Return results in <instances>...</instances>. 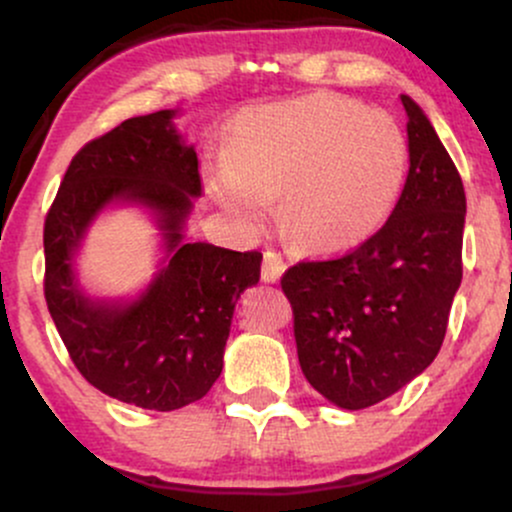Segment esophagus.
<instances>
[{"label": "esophagus", "instance_id": "34e87169", "mask_svg": "<svg viewBox=\"0 0 512 512\" xmlns=\"http://www.w3.org/2000/svg\"><path fill=\"white\" fill-rule=\"evenodd\" d=\"M284 269H286V262L279 252H274V250L264 252V257H262V279L264 281H276L281 274H284Z\"/></svg>", "mask_w": 512, "mask_h": 512}]
</instances>
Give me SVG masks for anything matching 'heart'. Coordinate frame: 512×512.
I'll return each instance as SVG.
<instances>
[{
	"mask_svg": "<svg viewBox=\"0 0 512 512\" xmlns=\"http://www.w3.org/2000/svg\"><path fill=\"white\" fill-rule=\"evenodd\" d=\"M407 170L409 142L395 117L339 93H310L240 115L209 182L245 223H260L281 192L293 236L308 248L344 250L390 219Z\"/></svg>",
	"mask_w": 512,
	"mask_h": 512,
	"instance_id": "heart-1",
	"label": "heart"
}]
</instances>
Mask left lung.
Returning a JSON list of instances; mask_svg holds the SVG:
<instances>
[{"mask_svg":"<svg viewBox=\"0 0 512 512\" xmlns=\"http://www.w3.org/2000/svg\"><path fill=\"white\" fill-rule=\"evenodd\" d=\"M402 103L409 175L390 219L346 255L281 276L305 380L342 409L383 402L431 366L462 281V178L424 110Z\"/></svg>","mask_w":512,"mask_h":512,"instance_id":"left-lung-1","label":"left lung"}]
</instances>
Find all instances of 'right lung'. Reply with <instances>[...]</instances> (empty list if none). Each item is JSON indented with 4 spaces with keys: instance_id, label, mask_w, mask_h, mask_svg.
Masks as SVG:
<instances>
[{
    "instance_id": "right-lung-1",
    "label": "right lung",
    "mask_w": 512,
    "mask_h": 512,
    "mask_svg": "<svg viewBox=\"0 0 512 512\" xmlns=\"http://www.w3.org/2000/svg\"><path fill=\"white\" fill-rule=\"evenodd\" d=\"M173 110L132 117L81 146L45 216V301L76 370L105 395L142 409L197 402L223 368L231 317L260 281L262 252L182 243L190 197L202 192L197 151L170 125ZM129 198L159 211L169 267L139 302H88L71 276V252L105 203Z\"/></svg>"
}]
</instances>
